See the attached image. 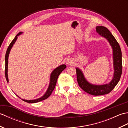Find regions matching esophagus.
Returning a JSON list of instances; mask_svg holds the SVG:
<instances>
[{"instance_id": "obj_1", "label": "esophagus", "mask_w": 128, "mask_h": 128, "mask_svg": "<svg viewBox=\"0 0 128 128\" xmlns=\"http://www.w3.org/2000/svg\"><path fill=\"white\" fill-rule=\"evenodd\" d=\"M66 62L67 65H72V64H73V62H73V60H72V59L68 58L66 60Z\"/></svg>"}]
</instances>
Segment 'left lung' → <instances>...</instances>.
Masks as SVG:
<instances>
[{"mask_svg": "<svg viewBox=\"0 0 128 128\" xmlns=\"http://www.w3.org/2000/svg\"><path fill=\"white\" fill-rule=\"evenodd\" d=\"M96 28L97 33L107 40L112 48L114 68L112 79L108 84L94 85L89 82L86 79L82 70L78 68H76V70L77 81L80 88L89 94L94 96H100L109 94L120 80L122 72V51L119 43L108 28L102 26H97Z\"/></svg>", "mask_w": 128, "mask_h": 128, "instance_id": "left-lung-1", "label": "left lung"}]
</instances>
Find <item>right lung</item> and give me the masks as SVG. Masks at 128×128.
I'll return each instance as SVG.
<instances>
[{
	"mask_svg": "<svg viewBox=\"0 0 128 128\" xmlns=\"http://www.w3.org/2000/svg\"><path fill=\"white\" fill-rule=\"evenodd\" d=\"M22 34V32H20L16 35L15 37L14 38L12 42H11L10 45L8 47L6 54H5V78H6V79L8 82H9V79H8V58H9V53L10 52L11 49L12 48L13 45L14 44V43L16 41V40L18 39V36L19 35H20ZM66 66L65 64H62L61 66H59L58 67L56 68L55 69H54L53 70V72H51L50 75V84H49L48 88L46 91V93L44 94L43 96H42L41 97L35 99V100H27L25 99H21L23 100L24 101L28 103H37L41 101V100H44L46 99H47V98H48L50 96V94H52V92H53L54 90V88H55L56 85V81L57 79H58V78L59 76V75L63 71V70L66 68ZM16 96H18L16 94ZM20 98H21L18 96Z\"/></svg>",
	"mask_w": 128,
	"mask_h": 128,
	"instance_id": "obj_1",
	"label": "right lung"
}]
</instances>
